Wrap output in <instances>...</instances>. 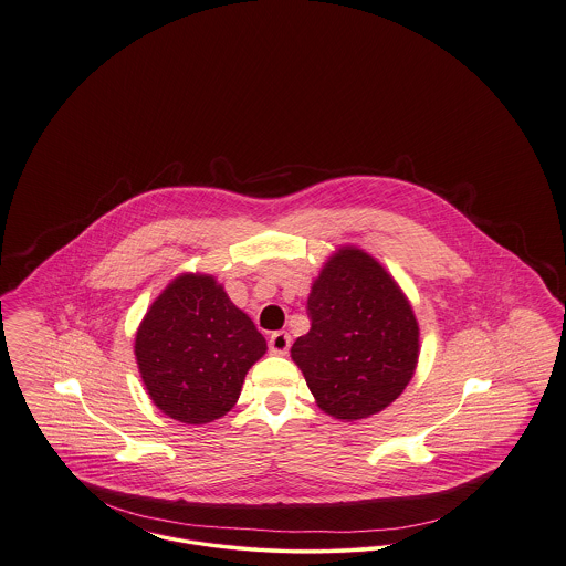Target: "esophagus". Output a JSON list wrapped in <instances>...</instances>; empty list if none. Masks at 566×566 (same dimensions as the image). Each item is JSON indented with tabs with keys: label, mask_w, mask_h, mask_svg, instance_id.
Masks as SVG:
<instances>
[{
	"label": "esophagus",
	"mask_w": 566,
	"mask_h": 566,
	"mask_svg": "<svg viewBox=\"0 0 566 566\" xmlns=\"http://www.w3.org/2000/svg\"><path fill=\"white\" fill-rule=\"evenodd\" d=\"M291 348V335L286 331H275L271 333L270 350L273 354H286Z\"/></svg>",
	"instance_id": "esophagus-1"
}]
</instances>
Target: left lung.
I'll return each instance as SVG.
<instances>
[{
  "instance_id": "left-lung-1",
  "label": "left lung",
  "mask_w": 566,
  "mask_h": 566,
  "mask_svg": "<svg viewBox=\"0 0 566 566\" xmlns=\"http://www.w3.org/2000/svg\"><path fill=\"white\" fill-rule=\"evenodd\" d=\"M312 328L291 348L316 405L342 422L371 418L416 374L420 328L388 270L358 245L335 250L307 296Z\"/></svg>"
}]
</instances>
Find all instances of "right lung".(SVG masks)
<instances>
[{"label":"right lung","mask_w":566,"mask_h":566,"mask_svg":"<svg viewBox=\"0 0 566 566\" xmlns=\"http://www.w3.org/2000/svg\"><path fill=\"white\" fill-rule=\"evenodd\" d=\"M265 337L210 273H180L153 301L135 333V360L153 403L182 424L233 409Z\"/></svg>","instance_id":"add662e5"}]
</instances>
